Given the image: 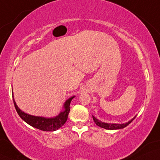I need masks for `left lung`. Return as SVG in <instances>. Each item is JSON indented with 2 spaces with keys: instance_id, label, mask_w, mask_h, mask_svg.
Segmentation results:
<instances>
[{
  "instance_id": "8db88e82",
  "label": "left lung",
  "mask_w": 160,
  "mask_h": 160,
  "mask_svg": "<svg viewBox=\"0 0 160 160\" xmlns=\"http://www.w3.org/2000/svg\"><path fill=\"white\" fill-rule=\"evenodd\" d=\"M93 120H94V122L96 123V125H98V126L101 127V128H103L105 129H108V130H117V129H121V128H124L125 127H126L127 125H128L130 123L132 122L133 120H134L135 117L132 119V120L128 121V122L126 123H123V124H111V123H106V122H101L100 120H98L97 118H95L94 116H92Z\"/></svg>"
}]
</instances>
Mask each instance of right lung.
<instances>
[{"instance_id": "obj_1", "label": "right lung", "mask_w": 160, "mask_h": 160, "mask_svg": "<svg viewBox=\"0 0 160 160\" xmlns=\"http://www.w3.org/2000/svg\"><path fill=\"white\" fill-rule=\"evenodd\" d=\"M13 98V95H12ZM74 97L68 99L65 102L63 105L64 109L65 110L63 112H61L58 116L55 117H52V118H46V117H36L26 114L23 112L18 108L15 100L13 98L14 105H15V109L17 111L18 115L21 117L22 120H23L26 123L34 127V128L39 129V130L44 131H54L58 130L60 127L65 124L68 119V115L70 111V103L71 101Z\"/></svg>"}]
</instances>
